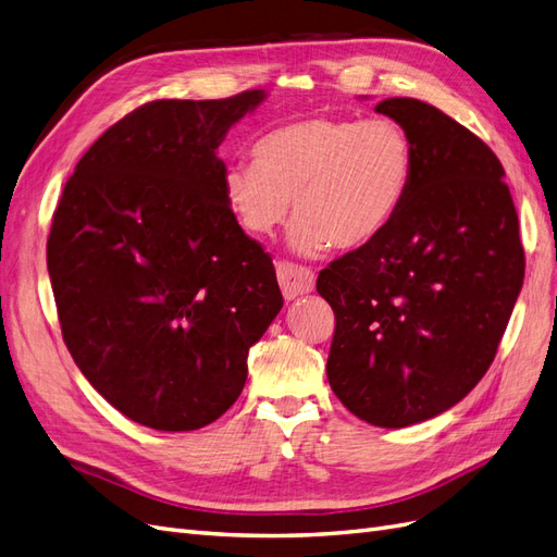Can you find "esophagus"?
Wrapping results in <instances>:
<instances>
[{"label": "esophagus", "mask_w": 557, "mask_h": 557, "mask_svg": "<svg viewBox=\"0 0 557 557\" xmlns=\"http://www.w3.org/2000/svg\"><path fill=\"white\" fill-rule=\"evenodd\" d=\"M276 276L281 293L285 299H297L301 295H309L315 288L313 272L307 267H297L293 262H278L276 264Z\"/></svg>", "instance_id": "obj_1"}]
</instances>
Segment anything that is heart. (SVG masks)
Segmentation results:
<instances>
[{"label": "heart", "instance_id": "1", "mask_svg": "<svg viewBox=\"0 0 557 557\" xmlns=\"http://www.w3.org/2000/svg\"><path fill=\"white\" fill-rule=\"evenodd\" d=\"M250 156L223 174L227 209L267 237L295 199L290 246L301 256L374 242L407 201L416 166L409 132L393 117H301L264 132Z\"/></svg>", "mask_w": 557, "mask_h": 557}]
</instances>
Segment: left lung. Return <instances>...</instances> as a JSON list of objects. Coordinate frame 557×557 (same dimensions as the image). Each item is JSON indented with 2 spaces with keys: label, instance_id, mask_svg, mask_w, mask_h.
I'll return each mask as SVG.
<instances>
[{
  "label": "left lung",
  "instance_id": "obj_1",
  "mask_svg": "<svg viewBox=\"0 0 557 557\" xmlns=\"http://www.w3.org/2000/svg\"><path fill=\"white\" fill-rule=\"evenodd\" d=\"M376 113L413 141V183L374 242L318 274L336 315L327 381L376 428L448 411L495 360L525 276L518 215L497 156L432 104Z\"/></svg>",
  "mask_w": 557,
  "mask_h": 557
}]
</instances>
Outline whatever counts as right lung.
Returning a JSON list of instances; mask_svg holds the SVG:
<instances>
[{
  "label": "right lung",
  "mask_w": 557,
  "mask_h": 557,
  "mask_svg": "<svg viewBox=\"0 0 557 557\" xmlns=\"http://www.w3.org/2000/svg\"><path fill=\"white\" fill-rule=\"evenodd\" d=\"M264 97L144 104L88 148L62 190L46 258L64 344L139 425L190 432L221 418L283 307L272 258L225 205L218 158Z\"/></svg>",
  "instance_id": "add662e5"
}]
</instances>
